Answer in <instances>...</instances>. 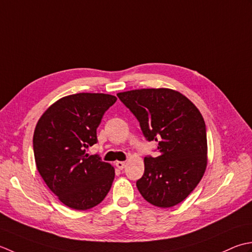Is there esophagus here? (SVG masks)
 Segmentation results:
<instances>
[{
  "label": "esophagus",
  "mask_w": 252,
  "mask_h": 252,
  "mask_svg": "<svg viewBox=\"0 0 252 252\" xmlns=\"http://www.w3.org/2000/svg\"><path fill=\"white\" fill-rule=\"evenodd\" d=\"M115 165H116V167L119 168V169H123L125 167V162H122V161H117L116 163H115Z\"/></svg>",
  "instance_id": "34e87169"
}]
</instances>
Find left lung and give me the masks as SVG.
Instances as JSON below:
<instances>
[{
  "label": "left lung",
  "instance_id": "8db88e82",
  "mask_svg": "<svg viewBox=\"0 0 252 252\" xmlns=\"http://www.w3.org/2000/svg\"><path fill=\"white\" fill-rule=\"evenodd\" d=\"M117 96L140 123L148 141H157L160 156L145 158L137 188L149 203L171 208L184 201L201 181L208 163L205 123L181 92L138 89Z\"/></svg>",
  "mask_w": 252,
  "mask_h": 252
}]
</instances>
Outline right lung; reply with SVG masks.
Here are the masks:
<instances>
[{"mask_svg":"<svg viewBox=\"0 0 252 252\" xmlns=\"http://www.w3.org/2000/svg\"><path fill=\"white\" fill-rule=\"evenodd\" d=\"M117 97L76 94L62 97L40 117L33 132L35 165L61 202L75 210L95 207L110 191L115 169L86 149L96 143V128Z\"/></svg>","mask_w":252,"mask_h":252,"instance_id":"right-lung-1","label":"right lung"}]
</instances>
